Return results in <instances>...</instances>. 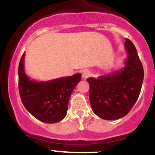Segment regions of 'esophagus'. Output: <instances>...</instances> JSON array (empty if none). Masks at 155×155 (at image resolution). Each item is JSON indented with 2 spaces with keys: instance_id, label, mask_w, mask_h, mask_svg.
<instances>
[{
  "instance_id": "1",
  "label": "esophagus",
  "mask_w": 155,
  "mask_h": 155,
  "mask_svg": "<svg viewBox=\"0 0 155 155\" xmlns=\"http://www.w3.org/2000/svg\"><path fill=\"white\" fill-rule=\"evenodd\" d=\"M90 74V71H89L88 69L83 70V71H82V78H84V79H86V78L89 77Z\"/></svg>"
}]
</instances>
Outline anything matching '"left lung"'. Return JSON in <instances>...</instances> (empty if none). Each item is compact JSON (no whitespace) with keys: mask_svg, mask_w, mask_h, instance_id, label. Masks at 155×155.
Returning a JSON list of instances; mask_svg holds the SVG:
<instances>
[{"mask_svg":"<svg viewBox=\"0 0 155 155\" xmlns=\"http://www.w3.org/2000/svg\"><path fill=\"white\" fill-rule=\"evenodd\" d=\"M124 47L127 58L123 68L97 79L87 78L92 110L104 120H116L127 115L142 88L144 70L137 50L129 39H126Z\"/></svg>","mask_w":155,"mask_h":155,"instance_id":"obj_1","label":"left lung"}]
</instances>
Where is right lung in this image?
<instances>
[{
	"label": "right lung",
	"mask_w": 155,
	"mask_h": 155,
	"mask_svg": "<svg viewBox=\"0 0 155 155\" xmlns=\"http://www.w3.org/2000/svg\"><path fill=\"white\" fill-rule=\"evenodd\" d=\"M25 53L18 69L21 100L28 112L41 121L54 124L65 118L68 101L81 74L63 77L49 81H36L28 77L24 70Z\"/></svg>",
	"instance_id": "1"
}]
</instances>
